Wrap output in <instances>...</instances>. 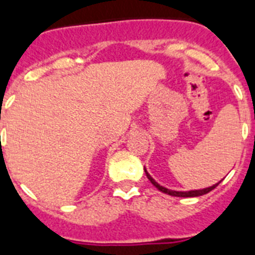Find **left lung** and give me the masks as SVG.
<instances>
[{"mask_svg":"<svg viewBox=\"0 0 255 255\" xmlns=\"http://www.w3.org/2000/svg\"><path fill=\"white\" fill-rule=\"evenodd\" d=\"M144 170H145V168H144ZM145 174H147L148 180H149V181H151L152 184H153V185L157 188V189L161 190L163 193L170 194V196H176V197H197V196H202V194L209 193L210 190H213L214 188H216V186L220 184V182H218V184H216V185L210 186V188H206V189H201V190H190V192H176V190H169V189H167V188H164V186L159 185V184H157V182H156L155 180L151 177V176H149V173H148L147 170H145Z\"/></svg>","mask_w":255,"mask_h":255,"instance_id":"8db88e82","label":"left lung"}]
</instances>
